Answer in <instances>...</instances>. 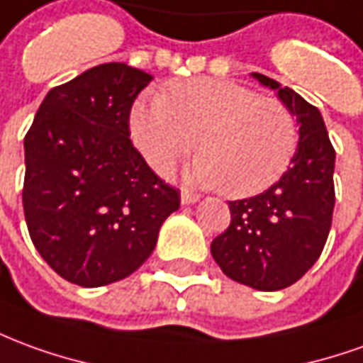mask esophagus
Returning a JSON list of instances; mask_svg holds the SVG:
<instances>
[{"label":"esophagus","instance_id":"1","mask_svg":"<svg viewBox=\"0 0 363 363\" xmlns=\"http://www.w3.org/2000/svg\"><path fill=\"white\" fill-rule=\"evenodd\" d=\"M199 194H194V192H190V190H182L181 192V202L184 206H189V204H194V202H199Z\"/></svg>","mask_w":363,"mask_h":363}]
</instances>
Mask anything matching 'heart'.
I'll list each match as a JSON object with an SVG mask.
<instances>
[{
    "mask_svg": "<svg viewBox=\"0 0 363 363\" xmlns=\"http://www.w3.org/2000/svg\"><path fill=\"white\" fill-rule=\"evenodd\" d=\"M129 129L159 173H169L199 138L202 155L190 167V179L210 189L224 186L230 196H250L277 181L298 139L295 116L285 104L216 78L173 82L163 94L139 98Z\"/></svg>",
    "mask_w": 363,
    "mask_h": 363,
    "instance_id": "b5f03b06",
    "label": "heart"
}]
</instances>
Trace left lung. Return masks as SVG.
Masks as SVG:
<instances>
[{"label": "left lung", "mask_w": 363, "mask_h": 363, "mask_svg": "<svg viewBox=\"0 0 363 363\" xmlns=\"http://www.w3.org/2000/svg\"><path fill=\"white\" fill-rule=\"evenodd\" d=\"M253 78L277 90L298 125L291 167L275 184L252 199L228 202L230 225L210 245L230 279L257 291L291 287L320 257L334 212V161L318 108L273 78Z\"/></svg>", "instance_id": "1"}]
</instances>
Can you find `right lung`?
Segmentation results:
<instances>
[{"label": "right lung", "instance_id": "1", "mask_svg": "<svg viewBox=\"0 0 363 363\" xmlns=\"http://www.w3.org/2000/svg\"><path fill=\"white\" fill-rule=\"evenodd\" d=\"M153 80L106 62L55 86L25 135L23 210L40 257L80 287H104L153 253L181 192L129 139V111Z\"/></svg>", "mask_w": 363, "mask_h": 363}]
</instances>
